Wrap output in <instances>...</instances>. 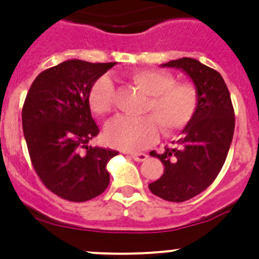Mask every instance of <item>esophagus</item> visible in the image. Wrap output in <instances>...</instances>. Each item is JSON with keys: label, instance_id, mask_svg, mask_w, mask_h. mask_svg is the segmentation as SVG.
Instances as JSON below:
<instances>
[{"label": "esophagus", "instance_id": "obj_1", "mask_svg": "<svg viewBox=\"0 0 259 259\" xmlns=\"http://www.w3.org/2000/svg\"><path fill=\"white\" fill-rule=\"evenodd\" d=\"M130 154L136 162H144L148 159V154H145V153H130Z\"/></svg>", "mask_w": 259, "mask_h": 259}]
</instances>
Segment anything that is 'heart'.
<instances>
[{
	"instance_id": "heart-1",
	"label": "heart",
	"mask_w": 259,
	"mask_h": 259,
	"mask_svg": "<svg viewBox=\"0 0 259 259\" xmlns=\"http://www.w3.org/2000/svg\"><path fill=\"white\" fill-rule=\"evenodd\" d=\"M132 83L149 96L145 111L152 115L140 118L119 115L110 120L105 135L115 148L139 150L155 140L158 124L164 135L180 131L193 118L198 105L197 91L189 83H175L174 76L159 70H137L130 75ZM89 106L96 114L111 111L114 84L109 76H101L91 88Z\"/></svg>"
}]
</instances>
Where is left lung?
I'll use <instances>...</instances> for the list:
<instances>
[{
	"mask_svg": "<svg viewBox=\"0 0 259 259\" xmlns=\"http://www.w3.org/2000/svg\"><path fill=\"white\" fill-rule=\"evenodd\" d=\"M161 66L188 75L198 96L197 110L183 128L178 146L166 148L162 154L150 153L164 166L163 175L149 184L150 192L166 201L183 202L205 191L223 167L235 131V113L218 71L188 57Z\"/></svg>",
	"mask_w": 259,
	"mask_h": 259,
	"instance_id": "1",
	"label": "left lung"
}]
</instances>
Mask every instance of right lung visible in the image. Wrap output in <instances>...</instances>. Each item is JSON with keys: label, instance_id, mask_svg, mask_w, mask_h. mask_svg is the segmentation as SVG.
Listing matches in <instances>:
<instances>
[{"label": "right lung", "instance_id": "obj_1", "mask_svg": "<svg viewBox=\"0 0 259 259\" xmlns=\"http://www.w3.org/2000/svg\"><path fill=\"white\" fill-rule=\"evenodd\" d=\"M115 65L68 59L38 74L27 93L22 123L32 164L45 187L65 200H92L110 183L107 163L118 152L88 145L100 132L88 96Z\"/></svg>", "mask_w": 259, "mask_h": 259}]
</instances>
